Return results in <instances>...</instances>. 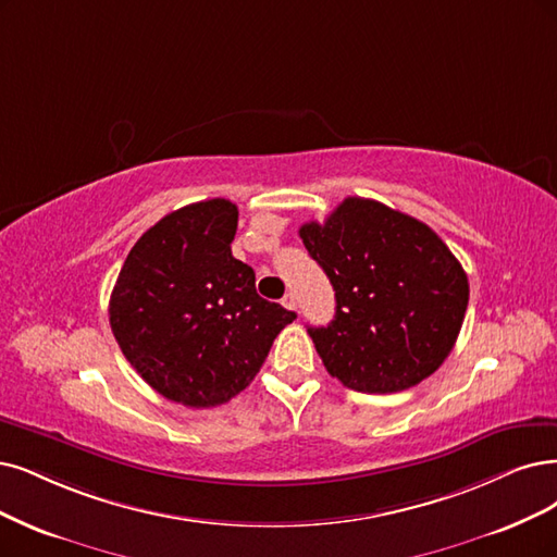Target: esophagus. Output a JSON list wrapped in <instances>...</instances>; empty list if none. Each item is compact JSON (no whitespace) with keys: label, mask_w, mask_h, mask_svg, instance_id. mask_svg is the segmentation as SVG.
Listing matches in <instances>:
<instances>
[{"label":"esophagus","mask_w":557,"mask_h":557,"mask_svg":"<svg viewBox=\"0 0 557 557\" xmlns=\"http://www.w3.org/2000/svg\"><path fill=\"white\" fill-rule=\"evenodd\" d=\"M282 305L286 307V310H298V298H296V294H286V296L282 298Z\"/></svg>","instance_id":"34e87169"}]
</instances>
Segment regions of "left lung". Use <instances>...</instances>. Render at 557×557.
Masks as SVG:
<instances>
[{
    "mask_svg": "<svg viewBox=\"0 0 557 557\" xmlns=\"http://www.w3.org/2000/svg\"><path fill=\"white\" fill-rule=\"evenodd\" d=\"M300 238L335 289V319L307 327L327 374L369 395L408 389L455 346L468 277L429 226L389 206L346 197Z\"/></svg>",
    "mask_w": 557,
    "mask_h": 557,
    "instance_id": "left-lung-1",
    "label": "left lung"
}]
</instances>
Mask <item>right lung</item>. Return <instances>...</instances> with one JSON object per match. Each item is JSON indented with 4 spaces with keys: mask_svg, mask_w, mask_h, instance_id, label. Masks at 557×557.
I'll return each mask as SVG.
<instances>
[{
    "mask_svg": "<svg viewBox=\"0 0 557 557\" xmlns=\"http://www.w3.org/2000/svg\"><path fill=\"white\" fill-rule=\"evenodd\" d=\"M238 209L209 199L164 215L133 245L110 298L123 356L156 393L190 408L220 406L252 383L296 312L257 294L234 259Z\"/></svg>",
    "mask_w": 557,
    "mask_h": 557,
    "instance_id": "obj_1",
    "label": "right lung"
}]
</instances>
